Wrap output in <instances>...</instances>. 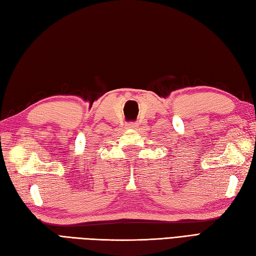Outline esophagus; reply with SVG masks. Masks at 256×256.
Returning <instances> with one entry per match:
<instances>
[{
	"instance_id": "esophagus-1",
	"label": "esophagus",
	"mask_w": 256,
	"mask_h": 256,
	"mask_svg": "<svg viewBox=\"0 0 256 256\" xmlns=\"http://www.w3.org/2000/svg\"><path fill=\"white\" fill-rule=\"evenodd\" d=\"M138 125V123H128V124H126V126L131 128H136Z\"/></svg>"
}]
</instances>
